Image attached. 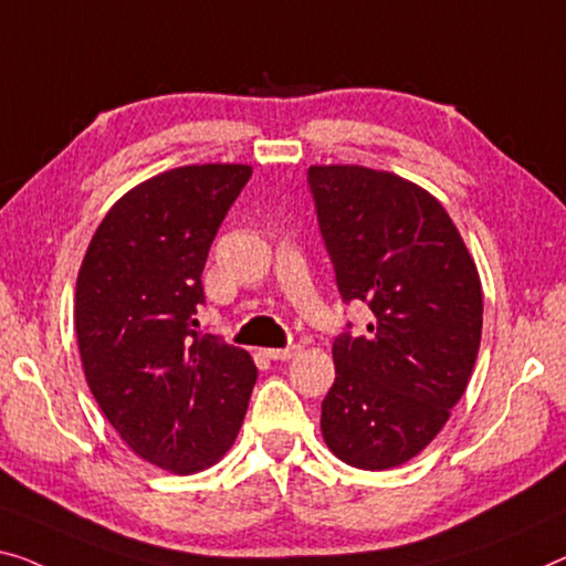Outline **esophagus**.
Returning a JSON list of instances; mask_svg holds the SVG:
<instances>
[{"instance_id": "34e87169", "label": "esophagus", "mask_w": 566, "mask_h": 566, "mask_svg": "<svg viewBox=\"0 0 566 566\" xmlns=\"http://www.w3.org/2000/svg\"><path fill=\"white\" fill-rule=\"evenodd\" d=\"M297 353H300V345L297 343L286 345V348H264V356L269 360H286V358L297 356Z\"/></svg>"}]
</instances>
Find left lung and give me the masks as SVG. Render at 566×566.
I'll list each match as a JSON object with an SVG mask.
<instances>
[{
    "instance_id": "left-lung-1",
    "label": "left lung",
    "mask_w": 566,
    "mask_h": 566,
    "mask_svg": "<svg viewBox=\"0 0 566 566\" xmlns=\"http://www.w3.org/2000/svg\"><path fill=\"white\" fill-rule=\"evenodd\" d=\"M307 185L343 302L370 310L368 333L333 343L323 437L360 470L415 458L468 389L483 333V290L442 202L394 172L310 167Z\"/></svg>"
}]
</instances>
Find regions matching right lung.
Here are the masks:
<instances>
[{
    "instance_id": "1",
    "label": "right lung",
    "mask_w": 566,
    "mask_h": 566,
    "mask_svg": "<svg viewBox=\"0 0 566 566\" xmlns=\"http://www.w3.org/2000/svg\"><path fill=\"white\" fill-rule=\"evenodd\" d=\"M249 165H188L114 202L75 282L88 389L151 465L190 475L233 444L256 384L243 348L200 335L202 269Z\"/></svg>"
}]
</instances>
